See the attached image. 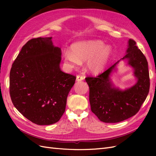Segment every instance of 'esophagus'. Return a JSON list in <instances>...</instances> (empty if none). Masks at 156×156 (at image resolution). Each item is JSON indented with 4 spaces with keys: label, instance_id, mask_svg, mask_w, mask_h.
Masks as SVG:
<instances>
[{
    "label": "esophagus",
    "instance_id": "esophagus-1",
    "mask_svg": "<svg viewBox=\"0 0 156 156\" xmlns=\"http://www.w3.org/2000/svg\"><path fill=\"white\" fill-rule=\"evenodd\" d=\"M84 79V77L83 76H81V75H77L76 77V81H83V80Z\"/></svg>",
    "mask_w": 156,
    "mask_h": 156
}]
</instances>
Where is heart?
I'll use <instances>...</instances> for the list:
<instances>
[{"mask_svg": "<svg viewBox=\"0 0 156 156\" xmlns=\"http://www.w3.org/2000/svg\"><path fill=\"white\" fill-rule=\"evenodd\" d=\"M72 52L64 54L65 62L70 68L79 65L80 60H87V69L93 73H98L105 68L112 53L110 46H104L100 40H89L78 42L72 47Z\"/></svg>", "mask_w": 156, "mask_h": 156, "instance_id": "obj_1", "label": "heart"}]
</instances>
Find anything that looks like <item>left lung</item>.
<instances>
[{"label":"left lung","mask_w":156,"mask_h":156,"mask_svg":"<svg viewBox=\"0 0 156 156\" xmlns=\"http://www.w3.org/2000/svg\"><path fill=\"white\" fill-rule=\"evenodd\" d=\"M126 52L121 60H128V64L134 68V75L137 79L132 87L122 90L111 81L109 75L120 60L97 77L85 78L89 86L91 111L105 123H116L135 115L149 92L150 77L145 56L132 39L129 40Z\"/></svg>","instance_id":"left-lung-1"}]
</instances>
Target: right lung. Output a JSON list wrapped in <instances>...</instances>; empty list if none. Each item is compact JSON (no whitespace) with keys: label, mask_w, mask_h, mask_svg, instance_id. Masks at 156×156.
<instances>
[{"label":"right lung","mask_w":156,"mask_h":156,"mask_svg":"<svg viewBox=\"0 0 156 156\" xmlns=\"http://www.w3.org/2000/svg\"><path fill=\"white\" fill-rule=\"evenodd\" d=\"M51 39L40 37L28 41L10 73L14 107L37 125H51L60 119L76 79L61 71V49L53 45Z\"/></svg>","instance_id":"1"}]
</instances>
